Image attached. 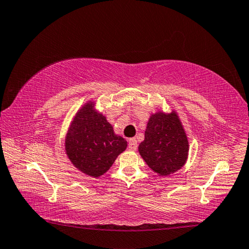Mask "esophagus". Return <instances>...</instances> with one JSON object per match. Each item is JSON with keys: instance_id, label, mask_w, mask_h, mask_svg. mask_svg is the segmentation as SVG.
Listing matches in <instances>:
<instances>
[{"instance_id": "esophagus-1", "label": "esophagus", "mask_w": 249, "mask_h": 249, "mask_svg": "<svg viewBox=\"0 0 249 249\" xmlns=\"http://www.w3.org/2000/svg\"><path fill=\"white\" fill-rule=\"evenodd\" d=\"M137 140H136V138H130L129 140H128V149L130 151H135L137 149Z\"/></svg>"}]
</instances>
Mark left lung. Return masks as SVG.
<instances>
[{"mask_svg":"<svg viewBox=\"0 0 249 249\" xmlns=\"http://www.w3.org/2000/svg\"><path fill=\"white\" fill-rule=\"evenodd\" d=\"M189 144L178 116L157 112L148 121L144 140L138 151L149 168L160 176L178 171L187 160Z\"/></svg>","mask_w":249,"mask_h":249,"instance_id":"8db88e82","label":"left lung"}]
</instances>
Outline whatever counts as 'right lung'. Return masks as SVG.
Listing matches in <instances>:
<instances>
[{"instance_id":"1","label":"right lung","mask_w":249,"mask_h":249,"mask_svg":"<svg viewBox=\"0 0 249 249\" xmlns=\"http://www.w3.org/2000/svg\"><path fill=\"white\" fill-rule=\"evenodd\" d=\"M127 142L114 134L107 117L88 102L75 115L65 139V150L71 163L83 173L99 178L109 170Z\"/></svg>"}]
</instances>
